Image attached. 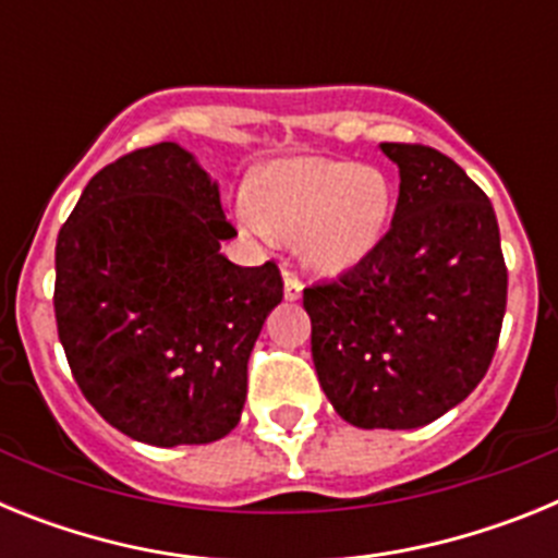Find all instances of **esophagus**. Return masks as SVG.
<instances>
[{"label":"esophagus","mask_w":558,"mask_h":558,"mask_svg":"<svg viewBox=\"0 0 558 558\" xmlns=\"http://www.w3.org/2000/svg\"><path fill=\"white\" fill-rule=\"evenodd\" d=\"M284 299H288V302H299V299H302V288L304 284L299 282V279H295L293 274H290V270H284Z\"/></svg>","instance_id":"obj_1"}]
</instances>
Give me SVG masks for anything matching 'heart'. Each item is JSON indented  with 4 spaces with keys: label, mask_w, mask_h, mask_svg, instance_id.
Instances as JSON below:
<instances>
[{
    "label": "heart",
    "mask_w": 558,
    "mask_h": 558,
    "mask_svg": "<svg viewBox=\"0 0 558 558\" xmlns=\"http://www.w3.org/2000/svg\"><path fill=\"white\" fill-rule=\"evenodd\" d=\"M393 215V184L377 167L324 156L276 159L259 172L240 223L288 240L310 270L340 276L379 248Z\"/></svg>",
    "instance_id": "1"
}]
</instances>
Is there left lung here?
Segmentation results:
<instances>
[{"mask_svg":"<svg viewBox=\"0 0 558 558\" xmlns=\"http://www.w3.org/2000/svg\"><path fill=\"white\" fill-rule=\"evenodd\" d=\"M391 229L366 263L304 288L313 363L349 425L413 430L470 397L495 357L509 274L495 209L445 153L383 142Z\"/></svg>","mask_w":558,"mask_h":558,"instance_id":"1","label":"left lung"}]
</instances>
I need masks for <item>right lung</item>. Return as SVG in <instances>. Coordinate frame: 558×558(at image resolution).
<instances>
[{
    "label": "right lung",
    "instance_id": "right-lung-1",
    "mask_svg": "<svg viewBox=\"0 0 558 558\" xmlns=\"http://www.w3.org/2000/svg\"><path fill=\"white\" fill-rule=\"evenodd\" d=\"M220 186L161 142L88 181L56 245V322L83 397L153 447L209 445L240 422L248 357L282 302L274 263L234 265Z\"/></svg>",
    "mask_w": 558,
    "mask_h": 558
}]
</instances>
